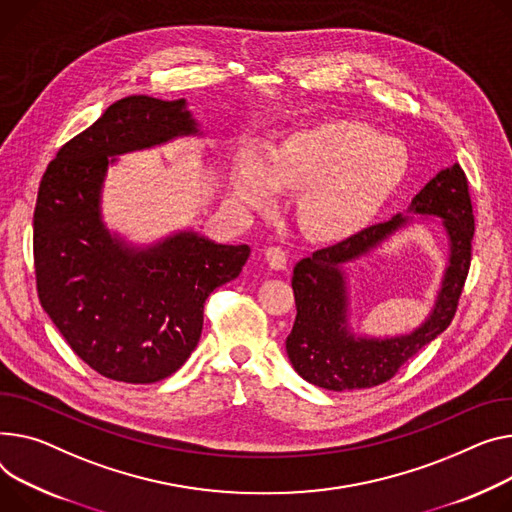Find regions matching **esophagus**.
<instances>
[{
    "label": "esophagus",
    "instance_id": "obj_1",
    "mask_svg": "<svg viewBox=\"0 0 512 512\" xmlns=\"http://www.w3.org/2000/svg\"><path fill=\"white\" fill-rule=\"evenodd\" d=\"M263 255H265V261H267V265L271 269H286L288 255H286L284 249H280V247H267L263 251Z\"/></svg>",
    "mask_w": 512,
    "mask_h": 512
}]
</instances>
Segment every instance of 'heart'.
<instances>
[{
  "instance_id": "1",
  "label": "heart",
  "mask_w": 512,
  "mask_h": 512,
  "mask_svg": "<svg viewBox=\"0 0 512 512\" xmlns=\"http://www.w3.org/2000/svg\"><path fill=\"white\" fill-rule=\"evenodd\" d=\"M397 149L402 162L394 171ZM405 160V148L374 127L329 119L288 133L269 156L253 146L241 148L230 179V201L241 210L265 214L280 206L282 191L300 193V228L321 243L344 241L397 189Z\"/></svg>"
}]
</instances>
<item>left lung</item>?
Instances as JSON below:
<instances>
[{
  "label": "left lung",
  "instance_id": "1",
  "mask_svg": "<svg viewBox=\"0 0 512 512\" xmlns=\"http://www.w3.org/2000/svg\"><path fill=\"white\" fill-rule=\"evenodd\" d=\"M432 217L439 218L450 253L431 315L410 334L387 338L356 334L349 323L345 267L382 246L397 231L420 221L432 222ZM471 241L473 210L467 179L461 166L453 164L420 189L405 214H395L387 222L368 226L342 243L300 259L292 274L296 319L286 337L294 370L304 381L327 391L368 389L389 381L403 362L451 325L471 263Z\"/></svg>",
  "mask_w": 512,
  "mask_h": 512
}]
</instances>
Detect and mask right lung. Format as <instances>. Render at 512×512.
I'll return each instance as SVG.
<instances>
[{"mask_svg":"<svg viewBox=\"0 0 512 512\" xmlns=\"http://www.w3.org/2000/svg\"><path fill=\"white\" fill-rule=\"evenodd\" d=\"M203 135L187 100L127 96L47 166L34 208V271L45 313L98 374L146 385L195 350L203 304L243 271L251 249L193 230L133 245L102 222V187L117 156Z\"/></svg>","mask_w":512,"mask_h":512,"instance_id":"obj_1","label":"right lung"}]
</instances>
